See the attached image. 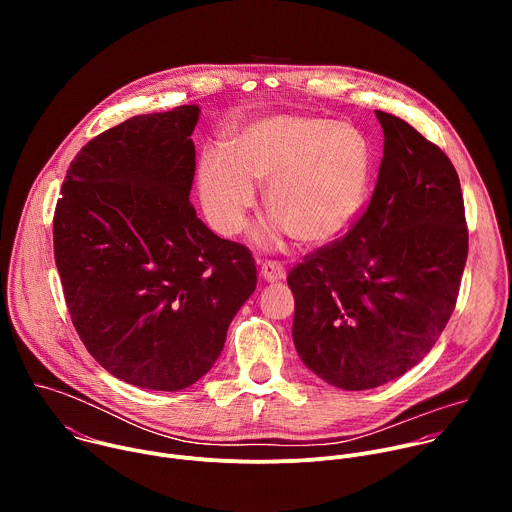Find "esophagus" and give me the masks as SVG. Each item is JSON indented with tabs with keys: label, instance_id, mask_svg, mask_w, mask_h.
<instances>
[{
	"label": "esophagus",
	"instance_id": "obj_1",
	"mask_svg": "<svg viewBox=\"0 0 512 512\" xmlns=\"http://www.w3.org/2000/svg\"><path fill=\"white\" fill-rule=\"evenodd\" d=\"M261 277H263L267 283H277V281H283V279H285V269H283L279 263L265 261V263L261 265Z\"/></svg>",
	"mask_w": 512,
	"mask_h": 512
}]
</instances>
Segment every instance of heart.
<instances>
[{"mask_svg":"<svg viewBox=\"0 0 512 512\" xmlns=\"http://www.w3.org/2000/svg\"><path fill=\"white\" fill-rule=\"evenodd\" d=\"M371 174L373 145L354 123L273 113L243 125L229 152L204 154L198 190L210 225L235 237L257 204L253 182H267L273 214L253 231V243L271 251L294 235L306 247H322L354 225Z\"/></svg>","mask_w":512,"mask_h":512,"instance_id":"heart-1","label":"heart"}]
</instances>
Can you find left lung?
Segmentation results:
<instances>
[{"instance_id":"left-lung-1","label":"left lung","mask_w":512,"mask_h":512,"mask_svg":"<svg viewBox=\"0 0 512 512\" xmlns=\"http://www.w3.org/2000/svg\"><path fill=\"white\" fill-rule=\"evenodd\" d=\"M385 148L367 212L289 271L291 336L332 387H381L425 358L444 332L468 257L460 178L407 121L375 111Z\"/></svg>"}]
</instances>
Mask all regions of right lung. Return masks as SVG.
I'll return each instance as SVG.
<instances>
[{"label": "right lung", "instance_id": "right-lung-1", "mask_svg": "<svg viewBox=\"0 0 512 512\" xmlns=\"http://www.w3.org/2000/svg\"><path fill=\"white\" fill-rule=\"evenodd\" d=\"M198 105L131 117L72 160L54 212V259L83 344L113 377L180 391L221 356L257 287L247 247L196 216Z\"/></svg>", "mask_w": 512, "mask_h": 512}]
</instances>
